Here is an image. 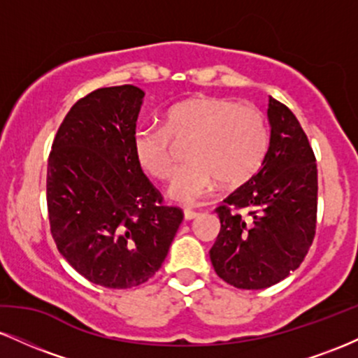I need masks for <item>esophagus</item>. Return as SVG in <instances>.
<instances>
[{
  "instance_id": "34e87169",
  "label": "esophagus",
  "mask_w": 358,
  "mask_h": 358,
  "mask_svg": "<svg viewBox=\"0 0 358 358\" xmlns=\"http://www.w3.org/2000/svg\"><path fill=\"white\" fill-rule=\"evenodd\" d=\"M199 215H200V212L192 210V208H185V210H183L185 220H193V219H196V217H199Z\"/></svg>"
}]
</instances>
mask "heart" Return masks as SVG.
<instances>
[{"label": "heart", "instance_id": "obj_1", "mask_svg": "<svg viewBox=\"0 0 358 358\" xmlns=\"http://www.w3.org/2000/svg\"><path fill=\"white\" fill-rule=\"evenodd\" d=\"M173 141H190L187 158L168 187V199L195 205L222 183L249 182L264 163L269 129L264 114L225 97H190L165 114V126H139L133 155L143 171L158 180L173 173Z\"/></svg>", "mask_w": 358, "mask_h": 358}]
</instances>
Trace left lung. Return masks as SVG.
Masks as SVG:
<instances>
[{"label":"left lung","instance_id":"1","mask_svg":"<svg viewBox=\"0 0 358 358\" xmlns=\"http://www.w3.org/2000/svg\"><path fill=\"white\" fill-rule=\"evenodd\" d=\"M269 148L248 183L215 208L220 232L210 249L217 276L239 289H264L299 268L316 229L318 171L305 131L269 97Z\"/></svg>","mask_w":358,"mask_h":358}]
</instances>
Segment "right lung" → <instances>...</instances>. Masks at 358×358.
<instances>
[{
  "mask_svg": "<svg viewBox=\"0 0 358 358\" xmlns=\"http://www.w3.org/2000/svg\"><path fill=\"white\" fill-rule=\"evenodd\" d=\"M143 92L97 89L77 101L53 139L47 168L52 237L94 285L127 289L162 268L183 212L162 203L134 159Z\"/></svg>",
  "mask_w": 358,
  "mask_h": 358,
  "instance_id": "add662e5",
  "label": "right lung"
}]
</instances>
